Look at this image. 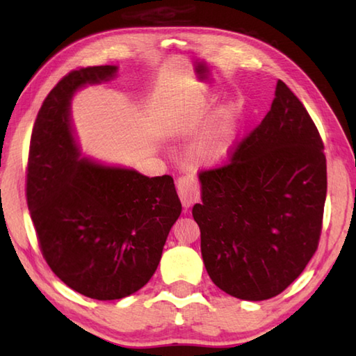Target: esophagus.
Listing matches in <instances>:
<instances>
[{
    "label": "esophagus",
    "mask_w": 356,
    "mask_h": 356,
    "mask_svg": "<svg viewBox=\"0 0 356 356\" xmlns=\"http://www.w3.org/2000/svg\"><path fill=\"white\" fill-rule=\"evenodd\" d=\"M177 193L185 209L193 207L199 200V188L191 177H180L177 180Z\"/></svg>",
    "instance_id": "esophagus-1"
}]
</instances>
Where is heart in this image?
Wrapping results in <instances>:
<instances>
[{
    "mask_svg": "<svg viewBox=\"0 0 356 356\" xmlns=\"http://www.w3.org/2000/svg\"><path fill=\"white\" fill-rule=\"evenodd\" d=\"M237 136V113L234 105L223 104L211 116L191 142V153L200 162L217 165L229 156Z\"/></svg>",
    "mask_w": 356,
    "mask_h": 356,
    "instance_id": "1",
    "label": "heart"
}]
</instances>
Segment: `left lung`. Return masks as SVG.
<instances>
[{
  "mask_svg": "<svg viewBox=\"0 0 356 356\" xmlns=\"http://www.w3.org/2000/svg\"><path fill=\"white\" fill-rule=\"evenodd\" d=\"M323 148L305 105L278 81L268 115L229 163L200 172L193 217L208 275L223 292L268 300L305 270L326 202Z\"/></svg>",
  "mask_w": 356,
  "mask_h": 356,
  "instance_id": "obj_1",
  "label": "left lung"
}]
</instances>
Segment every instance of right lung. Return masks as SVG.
Here are the masks:
<instances>
[{"mask_svg":"<svg viewBox=\"0 0 356 356\" xmlns=\"http://www.w3.org/2000/svg\"><path fill=\"white\" fill-rule=\"evenodd\" d=\"M118 70L87 67L58 82L35 120L27 170V205L45 261L70 289L102 301L149 282L182 213L171 176L147 177L82 156L73 96Z\"/></svg>","mask_w":356,"mask_h":356,"instance_id":"obj_1","label":"right lung"}]
</instances>
